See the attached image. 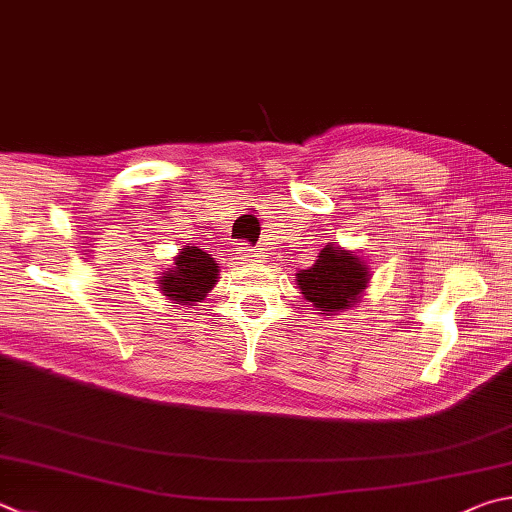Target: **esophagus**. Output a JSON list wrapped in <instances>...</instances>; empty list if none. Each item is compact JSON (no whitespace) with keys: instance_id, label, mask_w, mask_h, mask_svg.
Wrapping results in <instances>:
<instances>
[{"instance_id":"34e87169","label":"esophagus","mask_w":512,"mask_h":512,"mask_svg":"<svg viewBox=\"0 0 512 512\" xmlns=\"http://www.w3.org/2000/svg\"><path fill=\"white\" fill-rule=\"evenodd\" d=\"M239 250H241V257H244L246 262H262V259H264L262 250H259V248H253V246H241Z\"/></svg>"}]
</instances>
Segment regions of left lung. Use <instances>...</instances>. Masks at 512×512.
I'll use <instances>...</instances> for the list:
<instances>
[{
  "mask_svg": "<svg viewBox=\"0 0 512 512\" xmlns=\"http://www.w3.org/2000/svg\"><path fill=\"white\" fill-rule=\"evenodd\" d=\"M369 282L367 266L347 250L327 246L306 271L297 273L302 295L320 311H342L356 302Z\"/></svg>",
  "mask_w": 512,
  "mask_h": 512,
  "instance_id": "left-lung-1",
  "label": "left lung"
}]
</instances>
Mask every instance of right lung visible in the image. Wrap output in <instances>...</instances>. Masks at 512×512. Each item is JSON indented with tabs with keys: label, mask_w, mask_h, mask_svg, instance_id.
<instances>
[{
	"label": "right lung",
	"mask_w": 512,
	"mask_h": 512,
	"mask_svg": "<svg viewBox=\"0 0 512 512\" xmlns=\"http://www.w3.org/2000/svg\"><path fill=\"white\" fill-rule=\"evenodd\" d=\"M219 266L215 264L206 250L197 246L181 248V253L174 259V268H167L159 280L161 291L174 300L176 304H192L206 297L217 282Z\"/></svg>",
	"instance_id": "add662e5"
}]
</instances>
